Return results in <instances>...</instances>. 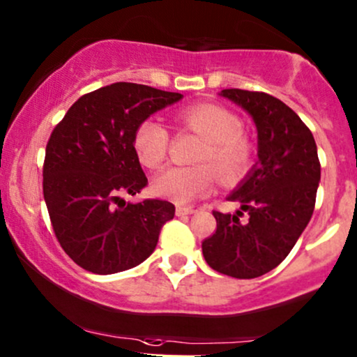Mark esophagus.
Returning <instances> with one entry per match:
<instances>
[{
  "instance_id": "esophagus-1",
  "label": "esophagus",
  "mask_w": 357,
  "mask_h": 357,
  "mask_svg": "<svg viewBox=\"0 0 357 357\" xmlns=\"http://www.w3.org/2000/svg\"><path fill=\"white\" fill-rule=\"evenodd\" d=\"M193 208H191V206H178V208H176V215H178V217H185V215H191L193 213Z\"/></svg>"
}]
</instances>
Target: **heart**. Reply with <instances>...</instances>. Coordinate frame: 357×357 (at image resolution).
Listing matches in <instances>:
<instances>
[{
    "label": "heart",
    "mask_w": 357,
    "mask_h": 357,
    "mask_svg": "<svg viewBox=\"0 0 357 357\" xmlns=\"http://www.w3.org/2000/svg\"><path fill=\"white\" fill-rule=\"evenodd\" d=\"M185 130L203 139L190 167H171L158 176L154 191L178 203H190L215 190L218 176L223 183H238L252 167L256 149L252 140L241 134V120L227 108L211 103L191 105L176 115ZM171 135L164 123L146 119L135 127L132 146L142 166L160 169L167 159Z\"/></svg>",
    "instance_id": "obj_1"
}]
</instances>
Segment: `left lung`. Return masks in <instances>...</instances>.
<instances>
[{
	"label": "left lung",
	"instance_id": "8db88e82",
	"mask_svg": "<svg viewBox=\"0 0 357 357\" xmlns=\"http://www.w3.org/2000/svg\"><path fill=\"white\" fill-rule=\"evenodd\" d=\"M252 116L259 160L230 195L241 210L213 211L217 230L202 242L215 271L252 280L276 268L296 244L315 208L320 160L310 128L268 93L222 89Z\"/></svg>",
	"mask_w": 357,
	"mask_h": 357
}]
</instances>
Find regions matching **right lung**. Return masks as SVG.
<instances>
[{
	"label": "right lung",
	"mask_w": 357,
	"mask_h": 357,
	"mask_svg": "<svg viewBox=\"0 0 357 357\" xmlns=\"http://www.w3.org/2000/svg\"><path fill=\"white\" fill-rule=\"evenodd\" d=\"M179 93L115 83L86 93L50 134L44 160V199L59 244L77 266L95 274L135 268L158 245L174 205L140 193L147 178L135 155L137 125L176 103Z\"/></svg>",
	"instance_id": "right-lung-1"
}]
</instances>
